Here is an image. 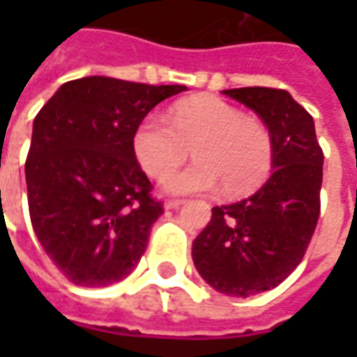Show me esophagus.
<instances>
[{
  "instance_id": "1",
  "label": "esophagus",
  "mask_w": 357,
  "mask_h": 357,
  "mask_svg": "<svg viewBox=\"0 0 357 357\" xmlns=\"http://www.w3.org/2000/svg\"><path fill=\"white\" fill-rule=\"evenodd\" d=\"M183 204H185V200L171 199V200H167V202H165V208H169V211H172V208H181Z\"/></svg>"
}]
</instances>
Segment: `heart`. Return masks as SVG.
<instances>
[{"instance_id":"1","label":"heart","mask_w":357,"mask_h":357,"mask_svg":"<svg viewBox=\"0 0 357 357\" xmlns=\"http://www.w3.org/2000/svg\"><path fill=\"white\" fill-rule=\"evenodd\" d=\"M188 148L197 162L162 183L169 192H202L220 183L227 197H242L266 181L274 158L266 125L218 97L176 103L167 119L151 113L132 132V153L153 178L178 168Z\"/></svg>"}]
</instances>
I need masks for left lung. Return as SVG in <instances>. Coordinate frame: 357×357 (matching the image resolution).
<instances>
[{
  "mask_svg": "<svg viewBox=\"0 0 357 357\" xmlns=\"http://www.w3.org/2000/svg\"><path fill=\"white\" fill-rule=\"evenodd\" d=\"M222 93L268 127L274 171L248 199L214 206L211 222L192 242V260L216 292L248 298L276 288L302 262L320 216L324 153L314 119L288 91Z\"/></svg>",
  "mask_w": 357,
  "mask_h": 357,
  "instance_id": "left-lung-1",
  "label": "left lung"
}]
</instances>
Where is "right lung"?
Returning <instances> with one entry per match:
<instances>
[{"label":"right lung","instance_id":"right-lung-1","mask_svg":"<svg viewBox=\"0 0 357 357\" xmlns=\"http://www.w3.org/2000/svg\"><path fill=\"white\" fill-rule=\"evenodd\" d=\"M185 85L83 77L61 85L33 121L25 160L35 236L77 286L127 278L162 214L132 153V132Z\"/></svg>","mask_w":357,"mask_h":357}]
</instances>
